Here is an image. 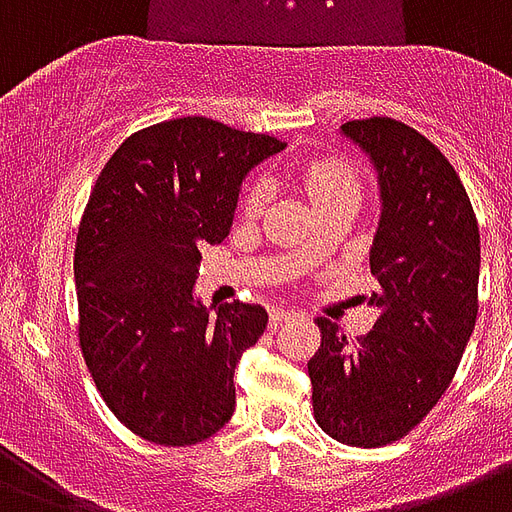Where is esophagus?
<instances>
[{"label":"esophagus","instance_id":"1","mask_svg":"<svg viewBox=\"0 0 512 512\" xmlns=\"http://www.w3.org/2000/svg\"><path fill=\"white\" fill-rule=\"evenodd\" d=\"M288 318H296V310H288V307H275V310L269 312V326L272 328L283 326Z\"/></svg>","mask_w":512,"mask_h":512}]
</instances>
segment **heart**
Returning <instances> with one entry per match:
<instances>
[{"label": "heart", "instance_id": "1", "mask_svg": "<svg viewBox=\"0 0 512 512\" xmlns=\"http://www.w3.org/2000/svg\"><path fill=\"white\" fill-rule=\"evenodd\" d=\"M301 181H304V189H307L315 205H323V202L342 197V194L360 192L358 178L352 176V170L344 162L336 160L312 162L301 173ZM269 197H272V184H269L267 178H253L243 192V211L259 213L269 202Z\"/></svg>", "mask_w": 512, "mask_h": 512}]
</instances>
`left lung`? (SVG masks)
Listing matches in <instances>:
<instances>
[{"label":"left lung","instance_id":"1","mask_svg":"<svg viewBox=\"0 0 512 512\" xmlns=\"http://www.w3.org/2000/svg\"><path fill=\"white\" fill-rule=\"evenodd\" d=\"M342 136L368 154L379 181V288L368 296L379 318L358 342L318 318L323 339L307 371L318 425L376 449L411 433L457 374L478 315L481 235L457 170L422 133L371 117L344 122Z\"/></svg>","mask_w":512,"mask_h":512}]
</instances>
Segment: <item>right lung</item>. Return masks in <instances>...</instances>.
Segmentation results:
<instances>
[{
    "mask_svg": "<svg viewBox=\"0 0 512 512\" xmlns=\"http://www.w3.org/2000/svg\"><path fill=\"white\" fill-rule=\"evenodd\" d=\"M272 136L181 117L133 133L95 181L74 248L79 344L122 425L192 446L235 411V366L267 328L261 304L194 296L205 243L235 219L243 178L283 152Z\"/></svg>",
    "mask_w": 512,
    "mask_h": 512,
    "instance_id": "right-lung-1",
    "label": "right lung"
}]
</instances>
